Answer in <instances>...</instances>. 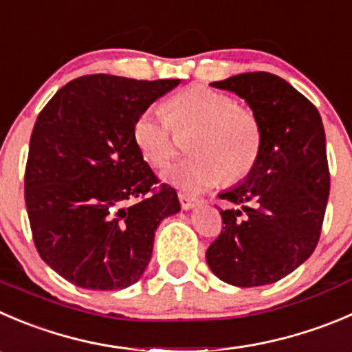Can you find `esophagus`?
Here are the masks:
<instances>
[{
	"label": "esophagus",
	"mask_w": 352,
	"mask_h": 352,
	"mask_svg": "<svg viewBox=\"0 0 352 352\" xmlns=\"http://www.w3.org/2000/svg\"><path fill=\"white\" fill-rule=\"evenodd\" d=\"M179 201H180V206H182V210H192V208H196L197 203H199L196 197L189 196V194H186V192H179Z\"/></svg>",
	"instance_id": "obj_1"
}]
</instances>
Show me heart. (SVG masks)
<instances>
[{
	"label": "heart",
	"mask_w": 352,
	"mask_h": 352,
	"mask_svg": "<svg viewBox=\"0 0 352 352\" xmlns=\"http://www.w3.org/2000/svg\"><path fill=\"white\" fill-rule=\"evenodd\" d=\"M165 117L146 110L132 124V141L142 158L163 168L175 155L172 127H194L187 149L192 156L163 173L168 186L196 194L221 179L237 182L254 168L261 151V127L249 108L204 85H190L170 98Z\"/></svg>",
	"instance_id": "b5f03b06"
}]
</instances>
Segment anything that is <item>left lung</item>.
I'll return each instance as SVG.
<instances>
[{
  "label": "left lung",
  "mask_w": 352,
  "mask_h": 352,
  "mask_svg": "<svg viewBox=\"0 0 352 352\" xmlns=\"http://www.w3.org/2000/svg\"><path fill=\"white\" fill-rule=\"evenodd\" d=\"M249 104L261 151L242 182L218 194L221 227L206 261L220 280L258 287L287 277L315 251L330 192L322 117L289 82L267 72L213 82Z\"/></svg>",
  "instance_id": "left-lung-1"
}]
</instances>
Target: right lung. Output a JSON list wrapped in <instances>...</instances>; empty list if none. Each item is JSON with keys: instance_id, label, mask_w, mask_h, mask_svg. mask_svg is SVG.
Instances as JSON below:
<instances>
[{"instance_id": "add662e5", "label": "right lung", "mask_w": 352, "mask_h": 352, "mask_svg": "<svg viewBox=\"0 0 352 352\" xmlns=\"http://www.w3.org/2000/svg\"><path fill=\"white\" fill-rule=\"evenodd\" d=\"M179 84L84 75L63 85L37 117L25 166L34 244L77 287L135 284L158 225L180 211L175 189H156L158 179L132 141L135 117Z\"/></svg>"}]
</instances>
